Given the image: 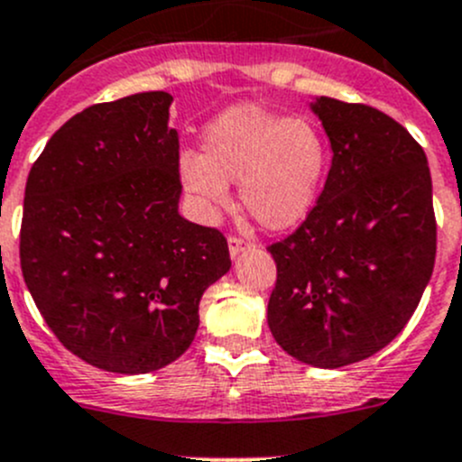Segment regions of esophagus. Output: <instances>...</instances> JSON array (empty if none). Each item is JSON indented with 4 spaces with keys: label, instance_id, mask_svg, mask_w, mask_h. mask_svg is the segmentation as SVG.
Segmentation results:
<instances>
[{
    "label": "esophagus",
    "instance_id": "34e87169",
    "mask_svg": "<svg viewBox=\"0 0 462 462\" xmlns=\"http://www.w3.org/2000/svg\"><path fill=\"white\" fill-rule=\"evenodd\" d=\"M245 249H246V242L242 240V237H236V236L229 237V254H231V258L240 255Z\"/></svg>",
    "mask_w": 462,
    "mask_h": 462
}]
</instances>
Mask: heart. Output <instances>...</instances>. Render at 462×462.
<instances>
[{
	"instance_id": "1",
	"label": "heart",
	"mask_w": 462,
	"mask_h": 462,
	"mask_svg": "<svg viewBox=\"0 0 462 462\" xmlns=\"http://www.w3.org/2000/svg\"><path fill=\"white\" fill-rule=\"evenodd\" d=\"M328 163V141L312 121L245 103L204 130L202 154H181L180 177L208 211L226 207V184L240 181L245 211L264 229L285 231L312 211Z\"/></svg>"
}]
</instances>
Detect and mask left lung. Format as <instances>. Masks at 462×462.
<instances>
[{
	"mask_svg": "<svg viewBox=\"0 0 462 462\" xmlns=\"http://www.w3.org/2000/svg\"><path fill=\"white\" fill-rule=\"evenodd\" d=\"M310 107L332 166L303 225L269 246L267 323L294 359L341 368L391 344L422 299L436 260L431 172L418 141L380 109L328 96Z\"/></svg>",
	"mask_w": 462,
	"mask_h": 462,
	"instance_id": "left-lung-1",
	"label": "left lung"
}]
</instances>
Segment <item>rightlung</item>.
I'll return each mask as SVG.
<instances>
[{
  "label": "right lung",
  "mask_w": 462,
  "mask_h": 462,
  "mask_svg": "<svg viewBox=\"0 0 462 462\" xmlns=\"http://www.w3.org/2000/svg\"><path fill=\"white\" fill-rule=\"evenodd\" d=\"M171 103L166 91H143L82 109L26 180V287L67 350L121 375L181 357L199 299L231 267L226 237L180 216Z\"/></svg>",
  "instance_id": "right-lung-1"
}]
</instances>
